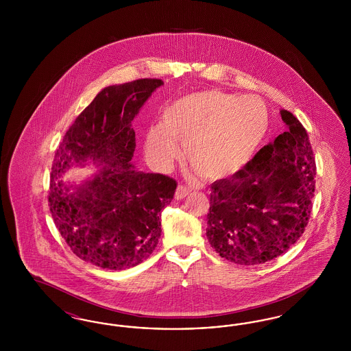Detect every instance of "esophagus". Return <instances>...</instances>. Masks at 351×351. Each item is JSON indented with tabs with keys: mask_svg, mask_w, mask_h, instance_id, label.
<instances>
[{
	"mask_svg": "<svg viewBox=\"0 0 351 351\" xmlns=\"http://www.w3.org/2000/svg\"><path fill=\"white\" fill-rule=\"evenodd\" d=\"M192 189L189 186H185V185H179L178 189H176V193H175V199L176 200H182L184 199Z\"/></svg>",
	"mask_w": 351,
	"mask_h": 351,
	"instance_id": "1",
	"label": "esophagus"
}]
</instances>
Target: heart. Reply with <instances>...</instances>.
<instances>
[{"label": "heart", "instance_id": "b5f03b06", "mask_svg": "<svg viewBox=\"0 0 351 351\" xmlns=\"http://www.w3.org/2000/svg\"><path fill=\"white\" fill-rule=\"evenodd\" d=\"M267 129V106L256 96L189 93L163 108L159 126L146 134L145 154L154 167H169L180 155L176 142L183 143L186 160L218 179L250 162Z\"/></svg>", "mask_w": 351, "mask_h": 351}]
</instances>
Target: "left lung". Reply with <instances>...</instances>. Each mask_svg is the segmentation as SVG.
<instances>
[{
    "label": "left lung",
    "mask_w": 351,
    "mask_h": 351,
    "mask_svg": "<svg viewBox=\"0 0 351 351\" xmlns=\"http://www.w3.org/2000/svg\"><path fill=\"white\" fill-rule=\"evenodd\" d=\"M287 130L229 179L210 185L206 237L242 266L262 265L288 250L311 217L316 163L300 121L280 110Z\"/></svg>",
    "instance_id": "left-lung-1"
}]
</instances>
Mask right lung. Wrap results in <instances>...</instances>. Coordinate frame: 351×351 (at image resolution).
<instances>
[{
	"instance_id": "add662e5",
	"label": "right lung",
	"mask_w": 351,
	"mask_h": 351,
	"mask_svg": "<svg viewBox=\"0 0 351 351\" xmlns=\"http://www.w3.org/2000/svg\"><path fill=\"white\" fill-rule=\"evenodd\" d=\"M160 85L159 79H139L104 88L75 119L55 154L51 215L72 252L93 266L134 267L158 245L162 210L178 183L162 173L135 171L130 160L135 151L132 121ZM86 160L104 167L80 186H64L60 179L67 168Z\"/></svg>"
}]
</instances>
